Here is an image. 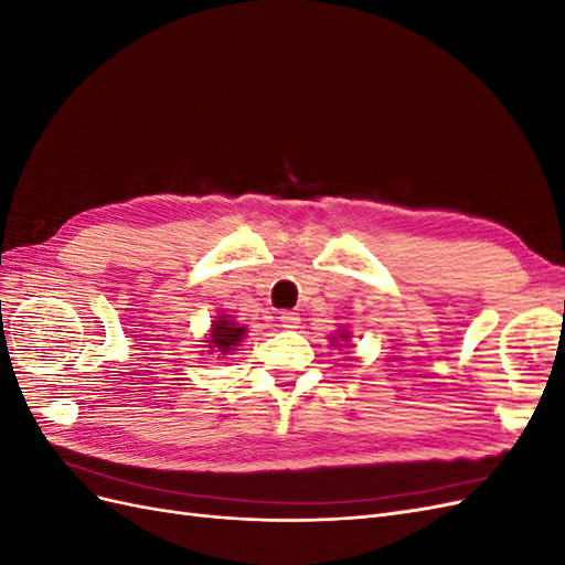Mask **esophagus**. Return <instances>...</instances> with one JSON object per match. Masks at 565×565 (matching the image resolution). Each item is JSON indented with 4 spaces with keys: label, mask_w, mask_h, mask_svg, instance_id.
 I'll list each match as a JSON object with an SVG mask.
<instances>
[{
    "label": "esophagus",
    "mask_w": 565,
    "mask_h": 565,
    "mask_svg": "<svg viewBox=\"0 0 565 565\" xmlns=\"http://www.w3.org/2000/svg\"><path fill=\"white\" fill-rule=\"evenodd\" d=\"M278 320H280V324H282L285 330H295V328H299V320L301 318H299L297 311H282Z\"/></svg>",
    "instance_id": "esophagus-1"
}]
</instances>
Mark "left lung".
Returning a JSON list of instances; mask_svg holds the SVG:
<instances>
[{
    "label": "left lung",
    "mask_w": 565,
    "mask_h": 565,
    "mask_svg": "<svg viewBox=\"0 0 565 565\" xmlns=\"http://www.w3.org/2000/svg\"><path fill=\"white\" fill-rule=\"evenodd\" d=\"M344 337H347V334H344Z\"/></svg>",
    "instance_id": "8db88e82"
}]
</instances>
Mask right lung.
<instances>
[{"mask_svg": "<svg viewBox=\"0 0 565 565\" xmlns=\"http://www.w3.org/2000/svg\"><path fill=\"white\" fill-rule=\"evenodd\" d=\"M243 337H245V328H237L235 322H228L226 318H221V320H214L210 344L214 349H218L221 353H228L231 349L237 347V341H241Z\"/></svg>", "mask_w": 565, "mask_h": 565, "instance_id": "add662e5", "label": "right lung"}]
</instances>
